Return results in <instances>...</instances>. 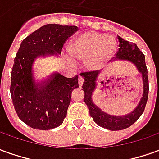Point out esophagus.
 <instances>
[{
    "label": "esophagus",
    "instance_id": "1",
    "mask_svg": "<svg viewBox=\"0 0 159 159\" xmlns=\"http://www.w3.org/2000/svg\"><path fill=\"white\" fill-rule=\"evenodd\" d=\"M83 83V77L79 75V76H78V84H79L80 87H82Z\"/></svg>",
    "mask_w": 159,
    "mask_h": 159
}]
</instances>
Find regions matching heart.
<instances>
[{
    "mask_svg": "<svg viewBox=\"0 0 159 159\" xmlns=\"http://www.w3.org/2000/svg\"><path fill=\"white\" fill-rule=\"evenodd\" d=\"M113 38L102 33L89 32L76 38L70 45L69 52L76 59H84L89 70L101 68L113 52Z\"/></svg>",
    "mask_w": 159,
    "mask_h": 159,
    "instance_id": "heart-1",
    "label": "heart"
}]
</instances>
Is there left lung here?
I'll use <instances>...</instances> for the list:
<instances>
[{"label": "left lung", "mask_w": 159, "mask_h": 159, "mask_svg": "<svg viewBox=\"0 0 159 159\" xmlns=\"http://www.w3.org/2000/svg\"><path fill=\"white\" fill-rule=\"evenodd\" d=\"M118 39L120 43L119 49L114 58L118 60L130 61L131 63L135 64L142 76L143 95L140 99V102H139L138 106L134 111L126 115L116 116L113 114L111 115L101 109L93 101V93L96 87V82L100 75V71L94 70L81 73L84 79L82 86V89L84 91V102L87 105L90 116L98 126L111 131L126 129L132 126L141 116V114L145 110L149 93L148 72L145 64V55L139 49L136 44L125 40L120 36H118Z\"/></svg>", "instance_id": "left-lung-1"}]
</instances>
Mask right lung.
Returning <instances> with one entry per match:
<instances>
[{"instance_id":"add662e5","label":"right lung","mask_w":159,"mask_h":159,"mask_svg":"<svg viewBox=\"0 0 159 159\" xmlns=\"http://www.w3.org/2000/svg\"><path fill=\"white\" fill-rule=\"evenodd\" d=\"M77 30L76 25L48 24L25 38L18 50L11 73V98L19 118L32 128L53 129L66 117L72 90L79 87L78 76L67 78L56 72L40 82L34 61L39 56H58Z\"/></svg>"}]
</instances>
